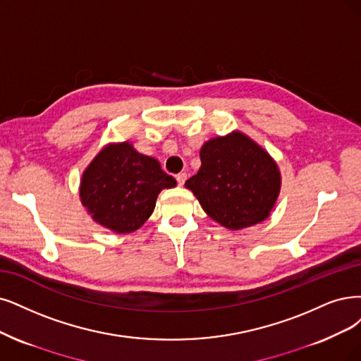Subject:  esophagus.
<instances>
[{
  "instance_id": "obj_1",
  "label": "esophagus",
  "mask_w": 361,
  "mask_h": 361,
  "mask_svg": "<svg viewBox=\"0 0 361 361\" xmlns=\"http://www.w3.org/2000/svg\"><path fill=\"white\" fill-rule=\"evenodd\" d=\"M185 180H188V173H185V172L178 173V176H177V183H178V185H183V184L185 183Z\"/></svg>"
}]
</instances>
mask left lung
Instances as JSON below:
<instances>
[{
    "instance_id": "8db88e82",
    "label": "left lung",
    "mask_w": 361,
    "mask_h": 361,
    "mask_svg": "<svg viewBox=\"0 0 361 361\" xmlns=\"http://www.w3.org/2000/svg\"><path fill=\"white\" fill-rule=\"evenodd\" d=\"M201 168L185 181L207 214L226 229L241 231L271 216L281 190L274 157L241 130L201 147Z\"/></svg>"
}]
</instances>
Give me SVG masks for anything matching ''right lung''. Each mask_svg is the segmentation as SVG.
Returning <instances> with one entry per match:
<instances>
[{"label":"right lung","instance_id":"obj_1","mask_svg":"<svg viewBox=\"0 0 361 361\" xmlns=\"http://www.w3.org/2000/svg\"><path fill=\"white\" fill-rule=\"evenodd\" d=\"M177 185L159 160L129 141L109 142L83 171L80 201L92 220L114 233H132L149 220L164 189Z\"/></svg>","mask_w":361,"mask_h":361}]
</instances>
